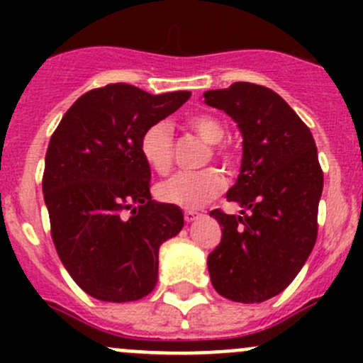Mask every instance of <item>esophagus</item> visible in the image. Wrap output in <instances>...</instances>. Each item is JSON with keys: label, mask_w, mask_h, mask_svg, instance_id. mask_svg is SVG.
<instances>
[{"label": "esophagus", "mask_w": 363, "mask_h": 363, "mask_svg": "<svg viewBox=\"0 0 363 363\" xmlns=\"http://www.w3.org/2000/svg\"><path fill=\"white\" fill-rule=\"evenodd\" d=\"M199 212H195V211H186L184 212V219H186V221H188V223H191V221H195V219L196 218H199Z\"/></svg>", "instance_id": "obj_1"}]
</instances>
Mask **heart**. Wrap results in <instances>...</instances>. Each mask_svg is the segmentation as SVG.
Segmentation results:
<instances>
[{
	"instance_id": "obj_1",
	"label": "heart",
	"mask_w": 363,
	"mask_h": 363,
	"mask_svg": "<svg viewBox=\"0 0 363 363\" xmlns=\"http://www.w3.org/2000/svg\"><path fill=\"white\" fill-rule=\"evenodd\" d=\"M189 130L200 137L205 144H219L225 138V124L211 113H195L186 121ZM140 152L145 163L158 174H168L174 163V135L167 123H156L144 131L140 140ZM212 155L230 164L233 155L228 149L216 145ZM225 181L216 168H205L195 174H175L167 181L160 182L156 195L163 202L182 208H199L214 200L221 193Z\"/></svg>"
}]
</instances>
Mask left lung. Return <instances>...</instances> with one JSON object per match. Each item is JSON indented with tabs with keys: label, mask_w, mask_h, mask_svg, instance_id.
Masks as SVG:
<instances>
[{
	"label": "left lung",
	"mask_w": 363,
	"mask_h": 363,
	"mask_svg": "<svg viewBox=\"0 0 363 363\" xmlns=\"http://www.w3.org/2000/svg\"><path fill=\"white\" fill-rule=\"evenodd\" d=\"M203 104L228 113L242 133L240 174L226 193L242 216L211 212L223 232L207 258L212 286L233 302H263L295 279L316 242L323 191L316 144L269 87L235 82L205 91Z\"/></svg>",
	"instance_id": "8db88e82"
}]
</instances>
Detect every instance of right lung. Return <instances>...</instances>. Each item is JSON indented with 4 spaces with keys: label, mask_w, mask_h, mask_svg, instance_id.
Here are the masks:
<instances>
[{
    "label": "right lung",
    "mask_w": 363,
    "mask_h": 363,
    "mask_svg": "<svg viewBox=\"0 0 363 363\" xmlns=\"http://www.w3.org/2000/svg\"><path fill=\"white\" fill-rule=\"evenodd\" d=\"M189 96L108 84L82 94L50 137L42 188L54 246L94 298L133 302L155 290L160 246L181 232L184 216L152 200L140 140Z\"/></svg>",
    "instance_id": "right-lung-1"
}]
</instances>
